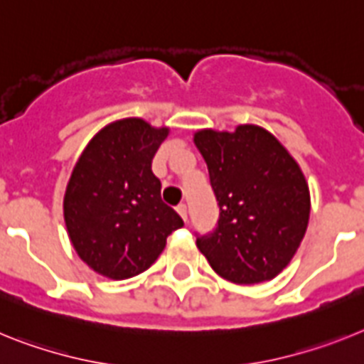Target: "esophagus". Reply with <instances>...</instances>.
Here are the masks:
<instances>
[{"label": "esophagus", "instance_id": "34e87169", "mask_svg": "<svg viewBox=\"0 0 364 364\" xmlns=\"http://www.w3.org/2000/svg\"><path fill=\"white\" fill-rule=\"evenodd\" d=\"M178 213H179V216L183 218V220H188V208H186V205L185 203H179L178 205Z\"/></svg>", "mask_w": 364, "mask_h": 364}]
</instances>
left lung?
Instances as JSON below:
<instances>
[{
    "label": "left lung",
    "instance_id": "left-lung-1",
    "mask_svg": "<svg viewBox=\"0 0 364 364\" xmlns=\"http://www.w3.org/2000/svg\"><path fill=\"white\" fill-rule=\"evenodd\" d=\"M208 168L220 218L198 236V249L220 277L235 284L271 280L291 262L309 220L304 173L260 126L194 135Z\"/></svg>",
    "mask_w": 364,
    "mask_h": 364
}]
</instances>
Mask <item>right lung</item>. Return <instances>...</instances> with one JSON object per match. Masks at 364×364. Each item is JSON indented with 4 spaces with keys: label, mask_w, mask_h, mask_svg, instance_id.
<instances>
[{
    "label": "right lung",
    "mask_w": 364,
    "mask_h": 364,
    "mask_svg": "<svg viewBox=\"0 0 364 364\" xmlns=\"http://www.w3.org/2000/svg\"><path fill=\"white\" fill-rule=\"evenodd\" d=\"M168 128L143 119L106 126L82 151L65 188L64 218L73 247L113 280L143 273L183 220L161 200L151 159Z\"/></svg>",
    "instance_id": "right-lung-1"
}]
</instances>
